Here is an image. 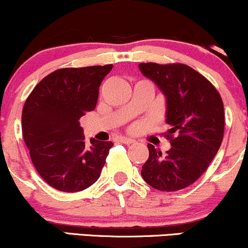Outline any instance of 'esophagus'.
Here are the masks:
<instances>
[{"mask_svg":"<svg viewBox=\"0 0 248 248\" xmlns=\"http://www.w3.org/2000/svg\"><path fill=\"white\" fill-rule=\"evenodd\" d=\"M119 142H122V144H126V145H131L133 142L132 139H129V138H125V137H121V138L118 139Z\"/></svg>","mask_w":248,"mask_h":248,"instance_id":"obj_1","label":"esophagus"}]
</instances>
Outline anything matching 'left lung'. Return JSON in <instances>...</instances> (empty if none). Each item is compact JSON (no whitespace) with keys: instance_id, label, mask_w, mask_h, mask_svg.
<instances>
[{"instance_id":"left-lung-1","label":"left lung","mask_w":248,"mask_h":248,"mask_svg":"<svg viewBox=\"0 0 248 248\" xmlns=\"http://www.w3.org/2000/svg\"><path fill=\"white\" fill-rule=\"evenodd\" d=\"M166 98L165 133L170 148L165 155L148 144L141 176L151 187L176 191L193 185L215 158L224 135L222 97L210 81L183 63H139Z\"/></svg>"}]
</instances>
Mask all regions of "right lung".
I'll list each match as a JSON object with an SVG mask.
<instances>
[{
    "label": "right lung",
    "instance_id": "add662e5",
    "mask_svg": "<svg viewBox=\"0 0 248 248\" xmlns=\"http://www.w3.org/2000/svg\"><path fill=\"white\" fill-rule=\"evenodd\" d=\"M112 65L61 68L34 87L22 112V131L32 164L44 181L77 193L97 181L111 141L84 144L80 118L97 104L98 88Z\"/></svg>",
    "mask_w": 248,
    "mask_h": 248
}]
</instances>
